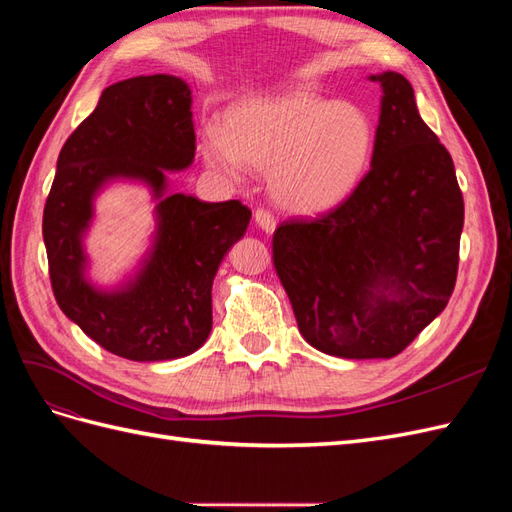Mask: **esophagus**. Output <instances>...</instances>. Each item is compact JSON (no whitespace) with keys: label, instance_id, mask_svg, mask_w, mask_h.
Listing matches in <instances>:
<instances>
[{"label":"esophagus","instance_id":"esophagus-1","mask_svg":"<svg viewBox=\"0 0 512 512\" xmlns=\"http://www.w3.org/2000/svg\"><path fill=\"white\" fill-rule=\"evenodd\" d=\"M254 220H256V224H258V228H262L265 232H273L275 226H277L275 215H273L269 209H262V207L254 211Z\"/></svg>","mask_w":512,"mask_h":512}]
</instances>
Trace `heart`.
<instances>
[{
  "mask_svg": "<svg viewBox=\"0 0 512 512\" xmlns=\"http://www.w3.org/2000/svg\"><path fill=\"white\" fill-rule=\"evenodd\" d=\"M376 147L369 113L309 89L258 96L226 108L222 128L205 126L198 151L215 173L241 181L247 168L269 173L282 209L318 215L342 205L367 175Z\"/></svg>",
  "mask_w": 512,
  "mask_h": 512,
  "instance_id": "b5f03b06",
  "label": "heart"
}]
</instances>
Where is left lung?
<instances>
[{
    "instance_id": "1",
    "label": "left lung",
    "mask_w": 512,
    "mask_h": 512,
    "mask_svg": "<svg viewBox=\"0 0 512 512\" xmlns=\"http://www.w3.org/2000/svg\"><path fill=\"white\" fill-rule=\"evenodd\" d=\"M380 83L369 173L316 220H286L273 265L309 346L342 359H391L451 299L463 196L451 153L418 115L404 74Z\"/></svg>"
}]
</instances>
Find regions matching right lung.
<instances>
[{"label": "right lung", "mask_w": 512, "mask_h": 512, "mask_svg": "<svg viewBox=\"0 0 512 512\" xmlns=\"http://www.w3.org/2000/svg\"><path fill=\"white\" fill-rule=\"evenodd\" d=\"M194 151L192 91L170 74L106 87L59 151L42 218L53 294L87 337L128 361L181 359L207 342L213 277L252 218L239 200L203 203L168 190L166 170L188 168ZM119 178L148 185L159 226L142 267L106 291L86 280L82 239L95 196Z\"/></svg>", "instance_id": "1"}]
</instances>
